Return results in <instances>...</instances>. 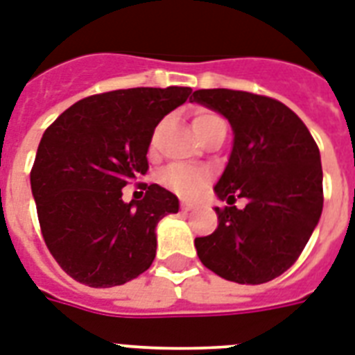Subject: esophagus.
<instances>
[{
    "label": "esophagus",
    "instance_id": "34e87169",
    "mask_svg": "<svg viewBox=\"0 0 355 355\" xmlns=\"http://www.w3.org/2000/svg\"><path fill=\"white\" fill-rule=\"evenodd\" d=\"M180 207H182V211H191V209H195V204L187 202V200H182V204H180Z\"/></svg>",
    "mask_w": 355,
    "mask_h": 355
}]
</instances>
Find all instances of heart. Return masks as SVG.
<instances>
[{
    "label": "heart",
    "instance_id": "heart-1",
    "mask_svg": "<svg viewBox=\"0 0 355 355\" xmlns=\"http://www.w3.org/2000/svg\"><path fill=\"white\" fill-rule=\"evenodd\" d=\"M217 122H223V118L217 116L215 112L202 111L198 112L195 120H193V128H195L197 135H202L204 129ZM162 184L169 187L171 191L177 193V195H180V197H197L198 193L202 191L204 184H206V173L202 169L175 164V166H169L168 169H164Z\"/></svg>",
    "mask_w": 355,
    "mask_h": 355
}]
</instances>
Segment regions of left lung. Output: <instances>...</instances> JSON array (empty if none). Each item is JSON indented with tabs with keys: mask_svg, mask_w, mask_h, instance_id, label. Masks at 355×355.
<instances>
[{
	"mask_svg": "<svg viewBox=\"0 0 355 355\" xmlns=\"http://www.w3.org/2000/svg\"><path fill=\"white\" fill-rule=\"evenodd\" d=\"M226 118L233 148L215 184L226 200L217 230L195 239L198 259L226 281L262 284L284 273L312 237L322 211L318 144L301 118L273 98L200 89L189 98ZM247 206H232L234 197Z\"/></svg>",
	"mask_w": 355,
	"mask_h": 355,
	"instance_id": "1",
	"label": "left lung"
}]
</instances>
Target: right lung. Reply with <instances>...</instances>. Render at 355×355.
Segmentation results:
<instances>
[{
    "label": "right lung",
    "instance_id": "add662e5",
    "mask_svg": "<svg viewBox=\"0 0 355 355\" xmlns=\"http://www.w3.org/2000/svg\"><path fill=\"white\" fill-rule=\"evenodd\" d=\"M191 87H135L94 94L63 111L43 132L31 171L37 218L63 272L91 288L120 286L157 255V224L178 198L142 184V200L122 187L148 171L153 132Z\"/></svg>",
    "mask_w": 355,
    "mask_h": 355
}]
</instances>
